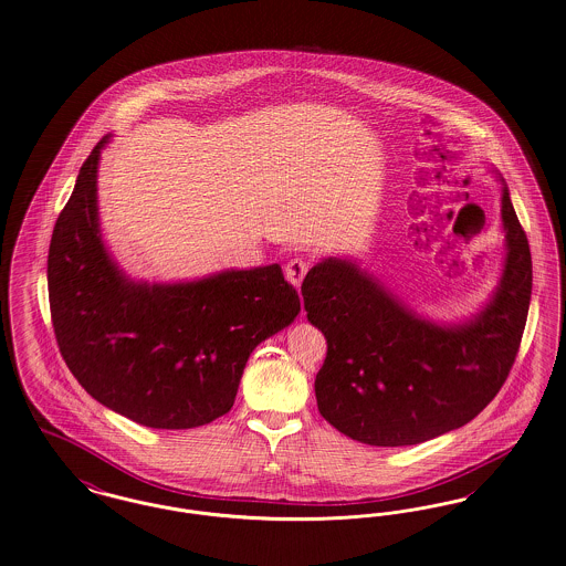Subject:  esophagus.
I'll list each match as a JSON object with an SVG mask.
<instances>
[{"label":"esophagus","mask_w":566,"mask_h":566,"mask_svg":"<svg viewBox=\"0 0 566 566\" xmlns=\"http://www.w3.org/2000/svg\"><path fill=\"white\" fill-rule=\"evenodd\" d=\"M306 272H308V262H306L304 258H294V260H290L287 266H285V276H287V281H290L294 287L302 285V279H304Z\"/></svg>","instance_id":"1"}]
</instances>
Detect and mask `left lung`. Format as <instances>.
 <instances>
[{"mask_svg":"<svg viewBox=\"0 0 566 566\" xmlns=\"http://www.w3.org/2000/svg\"><path fill=\"white\" fill-rule=\"evenodd\" d=\"M501 217V281L464 324L419 317L352 258L308 270L306 317L327 340L315 396L338 432L366 446H417L469 423L494 400L517 356L533 292L531 247L505 180Z\"/></svg>","mask_w":566,"mask_h":566,"instance_id":"left-lung-1","label":"left lung"}]
</instances>
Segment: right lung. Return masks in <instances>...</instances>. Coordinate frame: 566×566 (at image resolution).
<instances>
[{
  "mask_svg": "<svg viewBox=\"0 0 566 566\" xmlns=\"http://www.w3.org/2000/svg\"><path fill=\"white\" fill-rule=\"evenodd\" d=\"M104 136L85 159L49 249L61 356L97 402L140 426L185 430L226 416L253 349L290 326L297 292L281 266L147 283L111 258L97 217Z\"/></svg>",
  "mask_w": 566,
  "mask_h": 566,
  "instance_id": "1",
  "label": "right lung"
}]
</instances>
